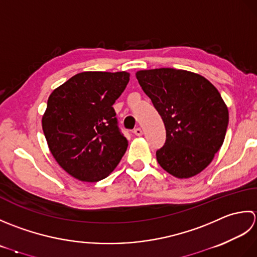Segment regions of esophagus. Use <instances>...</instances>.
Returning <instances> with one entry per match:
<instances>
[{"instance_id": "34e87169", "label": "esophagus", "mask_w": 257, "mask_h": 257, "mask_svg": "<svg viewBox=\"0 0 257 257\" xmlns=\"http://www.w3.org/2000/svg\"><path fill=\"white\" fill-rule=\"evenodd\" d=\"M133 133H134L136 136H141V135L143 134V132H142V130H141V127H136V128H134Z\"/></svg>"}]
</instances>
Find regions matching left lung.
<instances>
[{"label": "left lung", "instance_id": "1", "mask_svg": "<svg viewBox=\"0 0 257 257\" xmlns=\"http://www.w3.org/2000/svg\"><path fill=\"white\" fill-rule=\"evenodd\" d=\"M136 78L165 125L166 141L156 151L162 169L177 179L201 173L221 149L228 125L217 88L200 74L170 67L139 71Z\"/></svg>", "mask_w": 257, "mask_h": 257}]
</instances>
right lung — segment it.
<instances>
[{
    "mask_svg": "<svg viewBox=\"0 0 257 257\" xmlns=\"http://www.w3.org/2000/svg\"><path fill=\"white\" fill-rule=\"evenodd\" d=\"M128 81L127 72H82L50 95L42 127L52 155L75 179H105L126 152L113 104Z\"/></svg>",
    "mask_w": 257,
    "mask_h": 257,
    "instance_id": "1",
    "label": "right lung"
}]
</instances>
